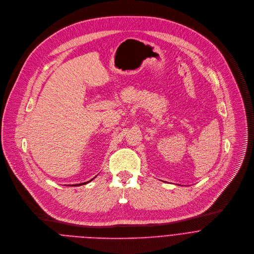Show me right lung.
I'll use <instances>...</instances> for the list:
<instances>
[{
	"label": "right lung",
	"instance_id": "1",
	"mask_svg": "<svg viewBox=\"0 0 254 254\" xmlns=\"http://www.w3.org/2000/svg\"><path fill=\"white\" fill-rule=\"evenodd\" d=\"M92 179H93V178H92ZM92 179H91V180H92ZM87 182H89V181H87ZM81 184H86V182H85V183H80L79 185H81Z\"/></svg>",
	"mask_w": 254,
	"mask_h": 254
}]
</instances>
